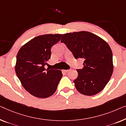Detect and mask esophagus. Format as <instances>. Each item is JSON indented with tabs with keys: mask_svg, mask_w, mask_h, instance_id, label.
I'll return each mask as SVG.
<instances>
[{
	"mask_svg": "<svg viewBox=\"0 0 126 126\" xmlns=\"http://www.w3.org/2000/svg\"><path fill=\"white\" fill-rule=\"evenodd\" d=\"M69 71H70V70H63V72H66V73L69 72Z\"/></svg>",
	"mask_w": 126,
	"mask_h": 126,
	"instance_id": "obj_1",
	"label": "esophagus"
}]
</instances>
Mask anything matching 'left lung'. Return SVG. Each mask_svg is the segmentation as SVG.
Here are the masks:
<instances>
[{"mask_svg":"<svg viewBox=\"0 0 126 126\" xmlns=\"http://www.w3.org/2000/svg\"><path fill=\"white\" fill-rule=\"evenodd\" d=\"M61 42L76 59H85L83 68L77 70L78 76L74 80L78 92L89 96L101 92L110 79L114 69L112 53L107 42L87 31L65 33Z\"/></svg>","mask_w":126,"mask_h":126,"instance_id":"8db88e82","label":"left lung"}]
</instances>
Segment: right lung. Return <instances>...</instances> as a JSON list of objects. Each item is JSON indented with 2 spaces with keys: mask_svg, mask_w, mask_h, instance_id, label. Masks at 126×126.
I'll return each mask as SVG.
<instances>
[{
  "mask_svg": "<svg viewBox=\"0 0 126 126\" xmlns=\"http://www.w3.org/2000/svg\"><path fill=\"white\" fill-rule=\"evenodd\" d=\"M61 34L35 37L21 47L16 56V74L21 85L36 97L52 95L63 77L61 70L45 69L50 58V49L61 39Z\"/></svg>",
  "mask_w": 126,
  "mask_h": 126,
  "instance_id": "1",
  "label": "right lung"
}]
</instances>
